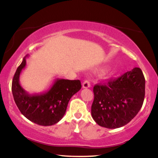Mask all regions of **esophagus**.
<instances>
[{
	"instance_id": "34e87169",
	"label": "esophagus",
	"mask_w": 158,
	"mask_h": 158,
	"mask_svg": "<svg viewBox=\"0 0 158 158\" xmlns=\"http://www.w3.org/2000/svg\"><path fill=\"white\" fill-rule=\"evenodd\" d=\"M90 87V83L89 81H85L83 83V88H88Z\"/></svg>"
}]
</instances>
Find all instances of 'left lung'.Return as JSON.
I'll return each mask as SVG.
<instances>
[{
	"mask_svg": "<svg viewBox=\"0 0 158 158\" xmlns=\"http://www.w3.org/2000/svg\"><path fill=\"white\" fill-rule=\"evenodd\" d=\"M145 80L140 68H135L118 78L93 88L91 107L93 120L109 129L123 127L140 111L145 98Z\"/></svg>",
	"mask_w": 158,
	"mask_h": 158,
	"instance_id": "8db88e82",
	"label": "left lung"
}]
</instances>
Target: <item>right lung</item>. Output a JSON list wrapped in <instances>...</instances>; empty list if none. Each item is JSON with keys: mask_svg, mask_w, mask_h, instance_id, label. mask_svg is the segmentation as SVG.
<instances>
[{"mask_svg": "<svg viewBox=\"0 0 158 158\" xmlns=\"http://www.w3.org/2000/svg\"><path fill=\"white\" fill-rule=\"evenodd\" d=\"M25 56L17 68L12 81L15 102L23 115L30 121L43 126L58 123L65 115L69 100L81 88L79 80L56 78L47 91L30 94L20 84V75L26 66Z\"/></svg>", "mask_w": 158, "mask_h": 158, "instance_id": "right-lung-1", "label": "right lung"}]
</instances>
